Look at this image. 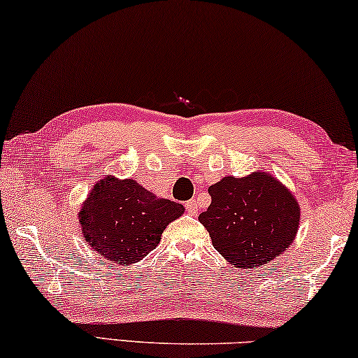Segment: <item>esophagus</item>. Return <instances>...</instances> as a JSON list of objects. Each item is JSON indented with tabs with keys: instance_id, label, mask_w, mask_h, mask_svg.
Wrapping results in <instances>:
<instances>
[{
	"instance_id": "esophagus-1",
	"label": "esophagus",
	"mask_w": 358,
	"mask_h": 358,
	"mask_svg": "<svg viewBox=\"0 0 358 358\" xmlns=\"http://www.w3.org/2000/svg\"><path fill=\"white\" fill-rule=\"evenodd\" d=\"M185 207H186V210H188V213L192 215V217H196L197 212H199V203H197L196 199H191L186 202Z\"/></svg>"
}]
</instances>
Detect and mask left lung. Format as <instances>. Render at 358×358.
<instances>
[{
  "instance_id": "1",
  "label": "left lung",
  "mask_w": 358,
  "mask_h": 358,
  "mask_svg": "<svg viewBox=\"0 0 358 358\" xmlns=\"http://www.w3.org/2000/svg\"><path fill=\"white\" fill-rule=\"evenodd\" d=\"M208 194L212 202L199 221L213 247L236 268H261L285 252L296 236L298 202L268 173L224 177L210 186Z\"/></svg>"
}]
</instances>
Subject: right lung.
<instances>
[{
	"mask_svg": "<svg viewBox=\"0 0 358 358\" xmlns=\"http://www.w3.org/2000/svg\"><path fill=\"white\" fill-rule=\"evenodd\" d=\"M183 212L181 203L157 199L134 180L106 177L90 191L79 223L95 252L127 266L155 250L166 226Z\"/></svg>",
	"mask_w": 358,
	"mask_h": 358,
	"instance_id": "right-lung-1",
	"label": "right lung"
}]
</instances>
